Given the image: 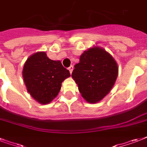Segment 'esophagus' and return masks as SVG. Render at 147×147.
Wrapping results in <instances>:
<instances>
[{"label": "esophagus", "instance_id": "1", "mask_svg": "<svg viewBox=\"0 0 147 147\" xmlns=\"http://www.w3.org/2000/svg\"><path fill=\"white\" fill-rule=\"evenodd\" d=\"M73 69H74L73 65H71V66L69 67V72H70V73H71V72H72V71H73Z\"/></svg>", "mask_w": 147, "mask_h": 147}]
</instances>
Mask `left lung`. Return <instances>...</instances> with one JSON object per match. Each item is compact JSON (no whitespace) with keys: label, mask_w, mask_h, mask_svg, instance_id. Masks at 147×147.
Segmentation results:
<instances>
[{"label":"left lung","mask_w":147,"mask_h":147,"mask_svg":"<svg viewBox=\"0 0 147 147\" xmlns=\"http://www.w3.org/2000/svg\"><path fill=\"white\" fill-rule=\"evenodd\" d=\"M117 75L118 67L114 58L104 49L93 47L81 55L71 77L85 100L96 103L109 93Z\"/></svg>","instance_id":"obj_1"}]
</instances>
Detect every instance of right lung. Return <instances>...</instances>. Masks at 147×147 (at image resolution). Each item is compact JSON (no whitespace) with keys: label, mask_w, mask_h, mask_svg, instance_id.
<instances>
[{"label":"right lung","mask_w":147,"mask_h":147,"mask_svg":"<svg viewBox=\"0 0 147 147\" xmlns=\"http://www.w3.org/2000/svg\"><path fill=\"white\" fill-rule=\"evenodd\" d=\"M70 76L60 61L47 57L45 52L34 53L27 59L23 78L30 95L42 105L49 104L57 96L62 82Z\"/></svg>","instance_id":"1"}]
</instances>
